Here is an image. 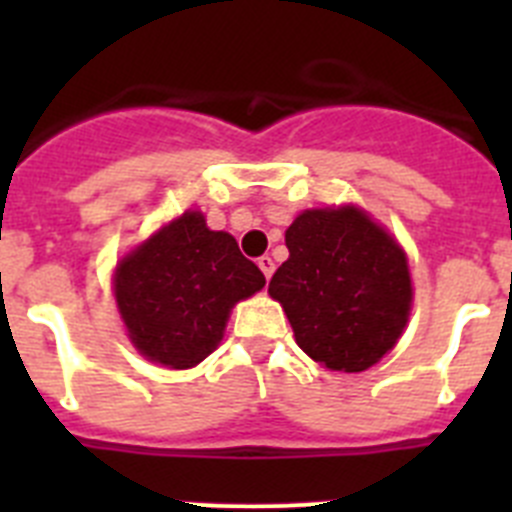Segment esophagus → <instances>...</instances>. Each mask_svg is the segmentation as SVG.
Listing matches in <instances>:
<instances>
[{
	"label": "esophagus",
	"mask_w": 512,
	"mask_h": 512,
	"mask_svg": "<svg viewBox=\"0 0 512 512\" xmlns=\"http://www.w3.org/2000/svg\"><path fill=\"white\" fill-rule=\"evenodd\" d=\"M259 269L264 271L266 279H271V274H274V261H271V256H261V259H259Z\"/></svg>",
	"instance_id": "esophagus-1"
}]
</instances>
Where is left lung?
I'll return each instance as SVG.
<instances>
[{
  "mask_svg": "<svg viewBox=\"0 0 512 512\" xmlns=\"http://www.w3.org/2000/svg\"><path fill=\"white\" fill-rule=\"evenodd\" d=\"M269 282L297 346L330 372H364L395 348L413 307L408 256L354 205L305 210Z\"/></svg>",
  "mask_w": 512,
  "mask_h": 512,
  "instance_id": "1",
  "label": "left lung"
}]
</instances>
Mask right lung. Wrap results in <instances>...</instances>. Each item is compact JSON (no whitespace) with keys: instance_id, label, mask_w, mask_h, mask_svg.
Returning a JSON list of instances; mask_svg holds the SVG:
<instances>
[{"instance_id":"obj_1","label":"right lung","mask_w":512,"mask_h":512,"mask_svg":"<svg viewBox=\"0 0 512 512\" xmlns=\"http://www.w3.org/2000/svg\"><path fill=\"white\" fill-rule=\"evenodd\" d=\"M115 300L133 346L148 361L192 369L223 341L235 302L256 295L264 274L230 233L187 210L125 256Z\"/></svg>"}]
</instances>
